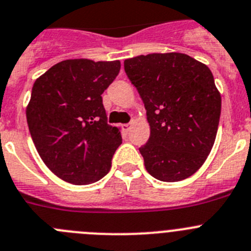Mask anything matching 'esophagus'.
<instances>
[{"instance_id": "obj_1", "label": "esophagus", "mask_w": 251, "mask_h": 251, "mask_svg": "<svg viewBox=\"0 0 251 251\" xmlns=\"http://www.w3.org/2000/svg\"><path fill=\"white\" fill-rule=\"evenodd\" d=\"M130 127H131V124H125V125H123V128L125 132H128V131H130Z\"/></svg>"}]
</instances>
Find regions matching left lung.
<instances>
[{
    "label": "left lung",
    "mask_w": 251,
    "mask_h": 251,
    "mask_svg": "<svg viewBox=\"0 0 251 251\" xmlns=\"http://www.w3.org/2000/svg\"><path fill=\"white\" fill-rule=\"evenodd\" d=\"M127 78L146 109L150 139L140 147L147 172L177 182L204 163L217 136L222 98L209 68L182 53L126 59Z\"/></svg>",
    "instance_id": "left-lung-1"
}]
</instances>
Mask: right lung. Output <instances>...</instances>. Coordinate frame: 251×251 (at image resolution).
<instances>
[{
  "mask_svg": "<svg viewBox=\"0 0 251 251\" xmlns=\"http://www.w3.org/2000/svg\"><path fill=\"white\" fill-rule=\"evenodd\" d=\"M120 68L119 60H63L34 81L25 112L30 136L47 167L63 181L90 184L110 171L123 139L107 124L101 94Z\"/></svg>",
  "mask_w": 251,
  "mask_h": 251,
  "instance_id": "1",
  "label": "right lung"
}]
</instances>
